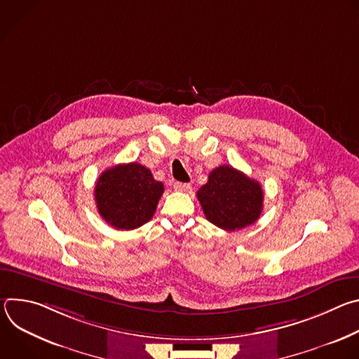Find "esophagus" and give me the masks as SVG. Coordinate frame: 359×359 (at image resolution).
I'll use <instances>...</instances> for the list:
<instances>
[{
    "mask_svg": "<svg viewBox=\"0 0 359 359\" xmlns=\"http://www.w3.org/2000/svg\"><path fill=\"white\" fill-rule=\"evenodd\" d=\"M173 187L177 191H189L190 190V184L189 183H182V182H175Z\"/></svg>",
    "mask_w": 359,
    "mask_h": 359,
    "instance_id": "34e87169",
    "label": "esophagus"
}]
</instances>
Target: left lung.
I'll use <instances>...</instances> for the list:
<instances>
[{
    "label": "left lung",
    "instance_id": "8db88e82",
    "mask_svg": "<svg viewBox=\"0 0 359 359\" xmlns=\"http://www.w3.org/2000/svg\"><path fill=\"white\" fill-rule=\"evenodd\" d=\"M197 198L210 223L234 231L260 217L264 194L257 180L223 165L210 172L208 183L197 190Z\"/></svg>",
    "mask_w": 359,
    "mask_h": 359
}]
</instances>
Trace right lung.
I'll return each mask as SVG.
<instances>
[{
  "label": "right lung",
  "mask_w": 359,
  "mask_h": 359,
  "mask_svg": "<svg viewBox=\"0 0 359 359\" xmlns=\"http://www.w3.org/2000/svg\"><path fill=\"white\" fill-rule=\"evenodd\" d=\"M163 190V183L153 179L147 168L132 162L116 165L99 176L95 201L109 226L133 230L153 217Z\"/></svg>",
  "instance_id": "1"
}]
</instances>
